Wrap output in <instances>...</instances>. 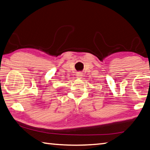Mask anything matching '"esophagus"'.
Returning <instances> with one entry per match:
<instances>
[{
    "instance_id": "esophagus-1",
    "label": "esophagus",
    "mask_w": 150,
    "mask_h": 150,
    "mask_svg": "<svg viewBox=\"0 0 150 150\" xmlns=\"http://www.w3.org/2000/svg\"><path fill=\"white\" fill-rule=\"evenodd\" d=\"M77 77H78V78H80L81 76H82V74H81V73H78V74H77Z\"/></svg>"
}]
</instances>
